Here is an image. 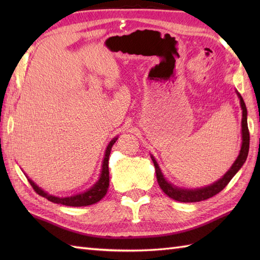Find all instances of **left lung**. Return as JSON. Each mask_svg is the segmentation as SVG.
<instances>
[{
	"label": "left lung",
	"mask_w": 260,
	"mask_h": 260,
	"mask_svg": "<svg viewBox=\"0 0 260 260\" xmlns=\"http://www.w3.org/2000/svg\"><path fill=\"white\" fill-rule=\"evenodd\" d=\"M237 96L239 98L241 112H242V118H241V146L239 151V155L237 156L236 161L231 165V168L223 174L222 178H220L218 181L213 182L212 184L206 185L202 187H194V189H185V187L176 186L173 183L165 178L161 168H159L158 163L156 162L155 157L151 154V158L154 163L156 171V178L158 185L161 187L162 191L168 197L172 198L173 200L180 201V202H199L207 200V199L211 198L217 194L220 191H222L225 185H227L230 180L234 178L237 172L241 169L242 165L246 162L248 152H249V131H248V124H247V108L246 104L242 99L240 93L235 90Z\"/></svg>",
	"instance_id": "8db88e82"
}]
</instances>
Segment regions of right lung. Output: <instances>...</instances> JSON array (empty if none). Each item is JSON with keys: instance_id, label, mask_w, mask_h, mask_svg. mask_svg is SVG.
Wrapping results in <instances>:
<instances>
[{"instance_id": "1", "label": "right lung", "mask_w": 260, "mask_h": 260, "mask_svg": "<svg viewBox=\"0 0 260 260\" xmlns=\"http://www.w3.org/2000/svg\"><path fill=\"white\" fill-rule=\"evenodd\" d=\"M117 140H118V136H115L114 139L108 143L106 150H105L104 158L102 162V170H101V174H99V178L95 182V184L90 186L89 189L84 191V192L77 193V194L70 196V197H56V196L49 194L48 192H46L45 190L41 189L40 186L37 185L35 182L27 178V175H26L27 181L30 182L31 186L35 189V191L38 193L39 196L48 199L49 201H51L53 203L63 204V206H68V207H86V206H90V204H95L98 201H101L102 199L106 196V193L108 191V186H109L108 159H109L110 151H112V147Z\"/></svg>"}]
</instances>
